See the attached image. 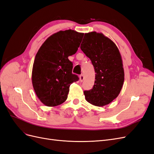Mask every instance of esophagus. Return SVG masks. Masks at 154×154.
Returning a JSON list of instances; mask_svg holds the SVG:
<instances>
[{"label": "esophagus", "mask_w": 154, "mask_h": 154, "mask_svg": "<svg viewBox=\"0 0 154 154\" xmlns=\"http://www.w3.org/2000/svg\"><path fill=\"white\" fill-rule=\"evenodd\" d=\"M83 80H84V76H83V74H81V75L80 76V82H83Z\"/></svg>", "instance_id": "obj_1"}]
</instances>
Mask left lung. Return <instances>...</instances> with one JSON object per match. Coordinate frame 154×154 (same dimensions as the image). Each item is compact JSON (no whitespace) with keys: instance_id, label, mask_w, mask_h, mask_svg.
Returning <instances> with one entry per match:
<instances>
[{"instance_id":"obj_1","label":"left lung","mask_w":154,"mask_h":154,"mask_svg":"<svg viewBox=\"0 0 154 154\" xmlns=\"http://www.w3.org/2000/svg\"><path fill=\"white\" fill-rule=\"evenodd\" d=\"M80 49L91 60L96 75L94 85L85 91V100L97 106H103L118 96L125 73L122 56L116 45L101 32L85 33Z\"/></svg>"}]
</instances>
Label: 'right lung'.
<instances>
[{"label":"right lung","mask_w":154,"mask_h":154,"mask_svg":"<svg viewBox=\"0 0 154 154\" xmlns=\"http://www.w3.org/2000/svg\"><path fill=\"white\" fill-rule=\"evenodd\" d=\"M83 33L72 29L60 31L41 45L34 60L32 84L44 105L55 106L67 98L69 87L78 80L72 73V63L68 59L80 47Z\"/></svg>","instance_id":"right-lung-1"}]
</instances>
